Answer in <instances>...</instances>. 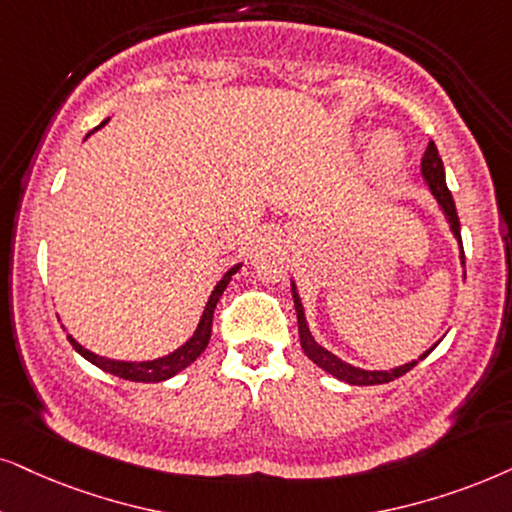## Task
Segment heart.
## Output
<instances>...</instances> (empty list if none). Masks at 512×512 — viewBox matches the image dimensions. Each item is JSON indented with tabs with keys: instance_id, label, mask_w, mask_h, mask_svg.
<instances>
[{
	"instance_id": "b5f03b06",
	"label": "heart",
	"mask_w": 512,
	"mask_h": 512,
	"mask_svg": "<svg viewBox=\"0 0 512 512\" xmlns=\"http://www.w3.org/2000/svg\"><path fill=\"white\" fill-rule=\"evenodd\" d=\"M375 158H378V163L383 167H394L399 160V148L392 144V141H383V144L378 146V151H375Z\"/></svg>"
}]
</instances>
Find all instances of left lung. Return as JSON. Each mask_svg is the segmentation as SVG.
Segmentation results:
<instances>
[{
  "mask_svg": "<svg viewBox=\"0 0 512 512\" xmlns=\"http://www.w3.org/2000/svg\"><path fill=\"white\" fill-rule=\"evenodd\" d=\"M420 167H423V177H425V181H428L430 191L435 193L439 205H442L446 217H449L451 229H454L456 238L461 241V222H458V212H456L454 198H451V191L446 189L444 163H442V158H439L435 141H430L428 148H425L423 160H420ZM293 300H295V312H297V331H300V345L304 349V354H307V357L312 359L316 366H321L323 371L335 375L338 380H345V383H349V385H383V383H390V380L401 378L404 373H409L420 359H425L430 354V352H425L420 359L411 361V364L399 366V368H392V371H361V368H354V366L345 364V361L333 357L328 349L316 345L312 333H309V328H307V321H304L302 304H300V297H297V293H295V288H293Z\"/></svg>",
  "mask_w": 512,
  "mask_h": 512,
  "instance_id": "8db88e82",
  "label": "left lung"
}]
</instances>
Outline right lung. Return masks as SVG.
Segmentation results:
<instances>
[{"instance_id":"right-lung-1","label":"right lung","mask_w":512,"mask_h":512,"mask_svg":"<svg viewBox=\"0 0 512 512\" xmlns=\"http://www.w3.org/2000/svg\"><path fill=\"white\" fill-rule=\"evenodd\" d=\"M103 125H106V120H103L99 127H103ZM99 127H96V129H99ZM238 267H241V264H236V267H231L229 271H226L222 281L217 283L215 290H212V295H210V300H208V307H205L203 319H200L198 331L193 333V338L186 342V345H181L177 352L167 354V357H163V359L141 361V364H129V361H111V359L96 357V354L87 352V349H84L82 345H77L73 338H68L70 345H73L77 352L82 354L84 359L92 361L94 366H99L101 371L118 375V378H122V380H132V383H160V380L172 378L174 373L184 371L186 366L193 364V361H196L200 354H203V349L208 347L210 333H212V314H215V307H217L219 297H222L224 288L229 286L231 276L236 274Z\"/></svg>"}]
</instances>
